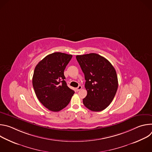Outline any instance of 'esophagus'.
<instances>
[{
	"instance_id": "34e87169",
	"label": "esophagus",
	"mask_w": 152,
	"mask_h": 152,
	"mask_svg": "<svg viewBox=\"0 0 152 152\" xmlns=\"http://www.w3.org/2000/svg\"><path fill=\"white\" fill-rule=\"evenodd\" d=\"M82 88V86H81V85H79V86H78V87H77V88H76V91H80Z\"/></svg>"
}]
</instances>
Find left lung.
I'll use <instances>...</instances> for the list:
<instances>
[{"mask_svg": "<svg viewBox=\"0 0 152 152\" xmlns=\"http://www.w3.org/2000/svg\"><path fill=\"white\" fill-rule=\"evenodd\" d=\"M76 59L84 73L87 95L83 104L92 111L104 110L113 100L118 88L116 71L104 57L89 53L77 55Z\"/></svg>", "mask_w": 152, "mask_h": 152, "instance_id": "8db88e82", "label": "left lung"}]
</instances>
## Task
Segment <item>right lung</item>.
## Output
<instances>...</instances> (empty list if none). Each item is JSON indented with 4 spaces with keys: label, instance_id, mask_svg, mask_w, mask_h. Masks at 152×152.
<instances>
[{
    "label": "right lung",
    "instance_id": "right-lung-1",
    "mask_svg": "<svg viewBox=\"0 0 152 152\" xmlns=\"http://www.w3.org/2000/svg\"><path fill=\"white\" fill-rule=\"evenodd\" d=\"M72 55L55 52L48 55L36 66L32 85L39 101L51 111L58 112L69 103L75 91L65 80L64 72Z\"/></svg>",
    "mask_w": 152,
    "mask_h": 152
}]
</instances>
